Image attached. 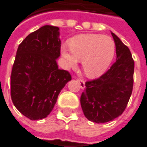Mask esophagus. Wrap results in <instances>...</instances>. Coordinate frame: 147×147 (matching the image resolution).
I'll use <instances>...</instances> for the list:
<instances>
[{
  "instance_id": "1",
  "label": "esophagus",
  "mask_w": 147,
  "mask_h": 147,
  "mask_svg": "<svg viewBox=\"0 0 147 147\" xmlns=\"http://www.w3.org/2000/svg\"><path fill=\"white\" fill-rule=\"evenodd\" d=\"M77 81H78V83L80 84V87H81L82 89H84V88H85V82H84V80H81V79H78Z\"/></svg>"
}]
</instances>
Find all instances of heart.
Returning <instances> with one entry per match:
<instances>
[{"instance_id":"1","label":"heart","mask_w":147,"mask_h":147,"mask_svg":"<svg viewBox=\"0 0 147 147\" xmlns=\"http://www.w3.org/2000/svg\"><path fill=\"white\" fill-rule=\"evenodd\" d=\"M69 47L63 45L61 54L69 67H76L83 60V68L87 76L96 78L108 69L113 60L116 45L109 36L87 34L74 37Z\"/></svg>"}]
</instances>
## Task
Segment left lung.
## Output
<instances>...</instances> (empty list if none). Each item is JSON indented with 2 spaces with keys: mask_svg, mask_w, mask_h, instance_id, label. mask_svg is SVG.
Listing matches in <instances>:
<instances>
[{
  "mask_svg": "<svg viewBox=\"0 0 147 147\" xmlns=\"http://www.w3.org/2000/svg\"><path fill=\"white\" fill-rule=\"evenodd\" d=\"M117 60L110 68L95 80L86 81L80 97L85 117L95 123L114 120L125 110L131 95L135 63L128 47L112 33Z\"/></svg>",
  "mask_w": 147,
  "mask_h": 147,
  "instance_id": "left-lung-1",
  "label": "left lung"
}]
</instances>
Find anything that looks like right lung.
Masks as SVG:
<instances>
[{
  "label": "right lung",
  "instance_id": "right-lung-1",
  "mask_svg": "<svg viewBox=\"0 0 147 147\" xmlns=\"http://www.w3.org/2000/svg\"><path fill=\"white\" fill-rule=\"evenodd\" d=\"M57 27L45 25L30 33L19 45L11 73V98L16 108L31 120L51 113L65 84L71 80L59 69L61 55Z\"/></svg>",
  "mask_w": 147,
  "mask_h": 147
}]
</instances>
